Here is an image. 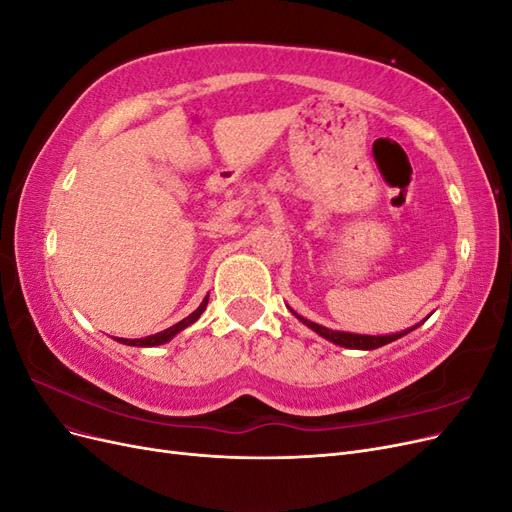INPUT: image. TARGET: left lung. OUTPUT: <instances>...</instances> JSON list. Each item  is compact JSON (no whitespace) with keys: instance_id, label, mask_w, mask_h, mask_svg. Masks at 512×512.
<instances>
[{"instance_id":"obj_1","label":"left lung","mask_w":512,"mask_h":512,"mask_svg":"<svg viewBox=\"0 0 512 512\" xmlns=\"http://www.w3.org/2000/svg\"><path fill=\"white\" fill-rule=\"evenodd\" d=\"M290 312L297 316L299 320H303L309 329H314L318 335H322L324 339H329V342H333L337 346H344V348H354V350H374V348L386 346V344L395 342V339L404 337L406 333H410V331H414L418 327V324H416V327H412L408 331L395 333V335H356V333H344V331H331L327 327H322V324H316L312 320L301 318L297 312H294V309H290Z\"/></svg>"}]
</instances>
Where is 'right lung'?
I'll list each match as a JSON object with an SVG mask.
<instances>
[{
	"mask_svg": "<svg viewBox=\"0 0 512 512\" xmlns=\"http://www.w3.org/2000/svg\"><path fill=\"white\" fill-rule=\"evenodd\" d=\"M207 301H209V297H205V299H203V303L198 305L196 312H192L188 318H183L181 322L173 324V327H168V329H166V331H162V333L149 335V337H141V339H119V337H117V342H121V344H128V346H138V348H149V346H160V344H166L168 339H173L179 331H183L185 327H190L192 322H196V320L200 318V314L205 312Z\"/></svg>",
	"mask_w": 512,
	"mask_h": 512,
	"instance_id": "add662e5",
	"label": "right lung"
}]
</instances>
